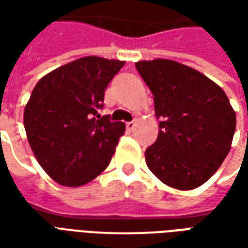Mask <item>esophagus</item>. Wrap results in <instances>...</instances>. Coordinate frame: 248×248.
Returning <instances> with one entry per match:
<instances>
[{
  "mask_svg": "<svg viewBox=\"0 0 248 248\" xmlns=\"http://www.w3.org/2000/svg\"><path fill=\"white\" fill-rule=\"evenodd\" d=\"M135 124H137V119H133V121H130V122H126V129L131 131V130L135 127Z\"/></svg>",
  "mask_w": 248,
  "mask_h": 248,
  "instance_id": "1",
  "label": "esophagus"
}]
</instances>
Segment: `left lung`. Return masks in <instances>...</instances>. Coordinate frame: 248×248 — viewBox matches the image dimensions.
I'll use <instances>...</instances> for the list:
<instances>
[{
  "label": "left lung",
  "instance_id": "left-lung-1",
  "mask_svg": "<svg viewBox=\"0 0 248 248\" xmlns=\"http://www.w3.org/2000/svg\"><path fill=\"white\" fill-rule=\"evenodd\" d=\"M135 67L161 118L155 143L145 151L147 167L172 188H197L231 149L236 115L229 98L204 74L177 61H140Z\"/></svg>",
  "mask_w": 248,
  "mask_h": 248
}]
</instances>
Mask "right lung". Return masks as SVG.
Wrapping results in <instances>:
<instances>
[{
  "label": "right lung",
  "instance_id": "right-lung-1",
  "mask_svg": "<svg viewBox=\"0 0 248 248\" xmlns=\"http://www.w3.org/2000/svg\"><path fill=\"white\" fill-rule=\"evenodd\" d=\"M124 61L90 56L50 71L24 111L29 145L46 174L62 186L86 185L108 166L124 122L101 117L108 82Z\"/></svg>",
  "mask_w": 248,
  "mask_h": 248
}]
</instances>
